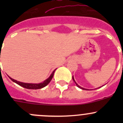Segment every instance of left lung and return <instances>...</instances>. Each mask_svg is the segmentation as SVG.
Returning <instances> with one entry per match:
<instances>
[{
  "label": "left lung",
  "mask_w": 123,
  "mask_h": 123,
  "mask_svg": "<svg viewBox=\"0 0 123 123\" xmlns=\"http://www.w3.org/2000/svg\"><path fill=\"white\" fill-rule=\"evenodd\" d=\"M73 81H74V83H75V85H76V86H77L78 87H79L80 88V89H82V90H89V89H85V88H83V87H81V86H79V85H78L77 83L76 82H75V80H74V76H73Z\"/></svg>",
  "instance_id": "1"
}]
</instances>
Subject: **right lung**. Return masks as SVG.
Wrapping results in <instances>:
<instances>
[{"label":"right lung","instance_id":"1","mask_svg":"<svg viewBox=\"0 0 123 123\" xmlns=\"http://www.w3.org/2000/svg\"><path fill=\"white\" fill-rule=\"evenodd\" d=\"M56 69V68L53 71L52 74H50V75L48 78V79H46V80H44V81H43V82L40 83H23V82H21V81H17V80L12 79V78L10 77L9 76V79H11L12 81H13L14 83H17V85H19L20 86H22L23 87L25 88V89H42V88L44 87L45 86H46L50 83V81H51L52 79L53 76H54V73Z\"/></svg>","mask_w":123,"mask_h":123}]
</instances>
